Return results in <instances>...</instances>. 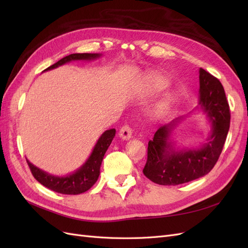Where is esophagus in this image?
I'll use <instances>...</instances> for the list:
<instances>
[{
  "label": "esophagus",
  "instance_id": "1",
  "mask_svg": "<svg viewBox=\"0 0 248 248\" xmlns=\"http://www.w3.org/2000/svg\"><path fill=\"white\" fill-rule=\"evenodd\" d=\"M119 137L122 140H129L132 137V129L128 125H124L119 131Z\"/></svg>",
  "mask_w": 248,
  "mask_h": 248
}]
</instances>
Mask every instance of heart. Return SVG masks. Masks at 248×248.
<instances>
[{
    "mask_svg": "<svg viewBox=\"0 0 248 248\" xmlns=\"http://www.w3.org/2000/svg\"><path fill=\"white\" fill-rule=\"evenodd\" d=\"M169 85L168 79L161 76L160 73H151L147 79V88L150 92H158L166 89ZM174 100V97L168 95L166 98H163L155 108V112L157 115H161L166 111Z\"/></svg>",
    "mask_w": 248,
    "mask_h": 248,
    "instance_id": "b5f03b06",
    "label": "heart"
}]
</instances>
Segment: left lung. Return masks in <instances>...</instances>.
<instances>
[{"mask_svg":"<svg viewBox=\"0 0 248 248\" xmlns=\"http://www.w3.org/2000/svg\"><path fill=\"white\" fill-rule=\"evenodd\" d=\"M212 125L207 142L196 149H176L170 140L181 118L160 126L148 142L144 175L159 185H179L207 175L218 160L230 129V107L218 78L200 68V102Z\"/></svg>","mask_w":248,"mask_h":248,"instance_id":"8db88e82","label":"left lung"}]
</instances>
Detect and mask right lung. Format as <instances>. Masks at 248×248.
<instances>
[{"mask_svg": "<svg viewBox=\"0 0 248 248\" xmlns=\"http://www.w3.org/2000/svg\"><path fill=\"white\" fill-rule=\"evenodd\" d=\"M101 55L98 54H72L66 56L60 60L54 65L49 66L44 71L51 70L57 67L64 65L70 61H76V60H94L99 58ZM116 134V129H109L104 131L102 136L97 140L93 151L90 155L88 160L82 164L77 171L72 172L70 175L64 177H57L47 174L34 164H32L27 159L28 166L32 171L34 178L41 183L43 186L47 187L48 189L63 194H79L89 190L96 183L97 179L100 174V166L102 159L106 154L108 148L109 147L111 140H114Z\"/></svg>", "mask_w": 248, "mask_h": 248, "instance_id": "1", "label": "right lung"}]
</instances>
